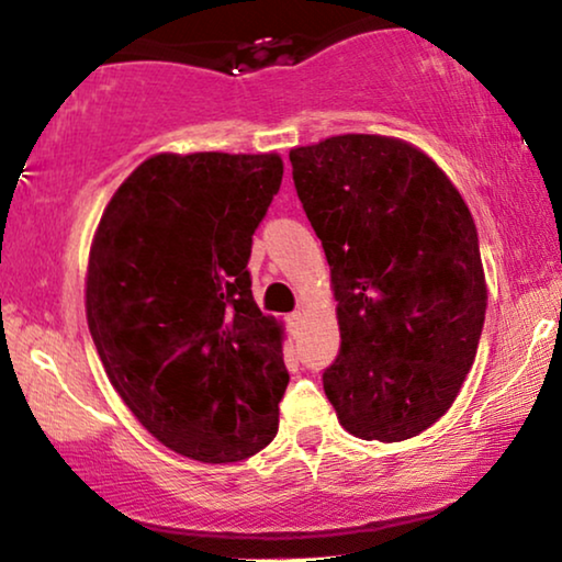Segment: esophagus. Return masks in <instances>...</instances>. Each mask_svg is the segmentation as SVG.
Returning a JSON list of instances; mask_svg holds the SVG:
<instances>
[{
    "label": "esophagus",
    "instance_id": "34e87169",
    "mask_svg": "<svg viewBox=\"0 0 562 562\" xmlns=\"http://www.w3.org/2000/svg\"><path fill=\"white\" fill-rule=\"evenodd\" d=\"M305 321V313L303 310H295V313H290L288 315V323H290V328H300V323Z\"/></svg>",
    "mask_w": 562,
    "mask_h": 562
}]
</instances>
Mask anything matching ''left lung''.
<instances>
[{
    "mask_svg": "<svg viewBox=\"0 0 562 562\" xmlns=\"http://www.w3.org/2000/svg\"><path fill=\"white\" fill-rule=\"evenodd\" d=\"M290 161L338 303L325 396L353 437H418L454 404L480 346L487 284L472 214L406 140L346 133Z\"/></svg>",
    "mask_w": 562,
    "mask_h": 562,
    "instance_id": "obj_1",
    "label": "left lung"
}]
</instances>
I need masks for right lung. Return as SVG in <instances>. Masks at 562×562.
<instances>
[{
  "label": "right lung",
  "mask_w": 562,
  "mask_h": 562,
  "mask_svg": "<svg viewBox=\"0 0 562 562\" xmlns=\"http://www.w3.org/2000/svg\"><path fill=\"white\" fill-rule=\"evenodd\" d=\"M278 154H156L108 201L86 315L125 406L176 454L229 464L274 439L282 325L252 297V234L280 191Z\"/></svg>",
  "instance_id": "right-lung-1"
}]
</instances>
